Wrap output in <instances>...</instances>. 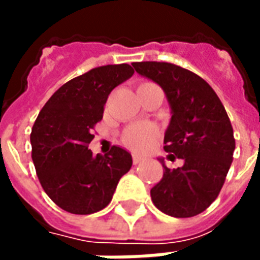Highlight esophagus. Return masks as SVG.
Listing matches in <instances>:
<instances>
[{"mask_svg": "<svg viewBox=\"0 0 260 260\" xmlns=\"http://www.w3.org/2000/svg\"><path fill=\"white\" fill-rule=\"evenodd\" d=\"M132 161H134V164H139V163H142V161H143V157H141V156H138V154H134V156H132Z\"/></svg>", "mask_w": 260, "mask_h": 260, "instance_id": "obj_1", "label": "esophagus"}]
</instances>
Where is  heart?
Masks as SVG:
<instances>
[{"label":"heart","mask_w":260,"mask_h":260,"mask_svg":"<svg viewBox=\"0 0 260 260\" xmlns=\"http://www.w3.org/2000/svg\"><path fill=\"white\" fill-rule=\"evenodd\" d=\"M158 129L152 124L138 122L125 128L122 134V143L135 152H146L157 139Z\"/></svg>","instance_id":"heart-1"}]
</instances>
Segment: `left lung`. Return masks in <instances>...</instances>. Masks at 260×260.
Segmentation results:
<instances>
[{
	"label": "left lung",
	"mask_w": 260,
	"mask_h": 260,
	"mask_svg": "<svg viewBox=\"0 0 260 260\" xmlns=\"http://www.w3.org/2000/svg\"><path fill=\"white\" fill-rule=\"evenodd\" d=\"M138 74L163 87L171 106L164 135L169 157L184 166L170 170L150 191L158 210L178 218L193 217L216 201L233 163L235 139L223 103L212 86L192 71L170 62H134Z\"/></svg>",
	"instance_id": "1"
}]
</instances>
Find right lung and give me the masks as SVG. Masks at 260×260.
Listing matches in <instances>:
<instances>
[{
    "label": "right lung",
    "instance_id": "1",
    "mask_svg": "<svg viewBox=\"0 0 260 260\" xmlns=\"http://www.w3.org/2000/svg\"><path fill=\"white\" fill-rule=\"evenodd\" d=\"M134 72L128 64L90 69L61 86L35 121L30 143L37 177L65 212L90 214L104 209L129 171L132 157L124 149L113 146L104 156H93L87 147L108 94Z\"/></svg>",
    "mask_w": 260,
    "mask_h": 260
}]
</instances>
